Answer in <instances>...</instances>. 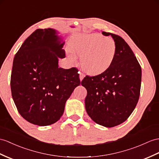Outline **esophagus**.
<instances>
[{
  "instance_id": "34e87169",
  "label": "esophagus",
  "mask_w": 159,
  "mask_h": 159,
  "mask_svg": "<svg viewBox=\"0 0 159 159\" xmlns=\"http://www.w3.org/2000/svg\"><path fill=\"white\" fill-rule=\"evenodd\" d=\"M84 77H85V75L84 74V73H82V72H80V81H82L84 79Z\"/></svg>"
}]
</instances>
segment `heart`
Listing matches in <instances>:
<instances>
[{
  "label": "heart",
  "mask_w": 159,
  "mask_h": 159,
  "mask_svg": "<svg viewBox=\"0 0 159 159\" xmlns=\"http://www.w3.org/2000/svg\"><path fill=\"white\" fill-rule=\"evenodd\" d=\"M67 50L69 59L75 63V55L81 56V65L90 74H99L110 67L117 52L115 41L99 34L80 35L73 38Z\"/></svg>",
  "instance_id": "heart-1"
}]
</instances>
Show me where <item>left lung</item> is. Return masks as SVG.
<instances>
[{"label": "left lung", "mask_w": 159, "mask_h": 159, "mask_svg": "<svg viewBox=\"0 0 159 159\" xmlns=\"http://www.w3.org/2000/svg\"><path fill=\"white\" fill-rule=\"evenodd\" d=\"M111 36L117 46L113 63L105 71L86 75L81 84L87 90L85 107L93 121L106 127L125 121L132 113L140 93L142 69L127 42L117 35Z\"/></svg>", "instance_id": "1"}]
</instances>
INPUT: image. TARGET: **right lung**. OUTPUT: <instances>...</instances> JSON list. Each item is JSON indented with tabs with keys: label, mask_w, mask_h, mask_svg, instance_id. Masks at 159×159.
Instances as JSON below:
<instances>
[{
	"label": "right lung",
	"mask_w": 159,
	"mask_h": 159,
	"mask_svg": "<svg viewBox=\"0 0 159 159\" xmlns=\"http://www.w3.org/2000/svg\"><path fill=\"white\" fill-rule=\"evenodd\" d=\"M64 44L55 30L38 29L15 55L11 94L19 114L32 124L46 126L59 121L81 84L75 67H59V59L65 57Z\"/></svg>",
	"instance_id": "add662e5"
}]
</instances>
